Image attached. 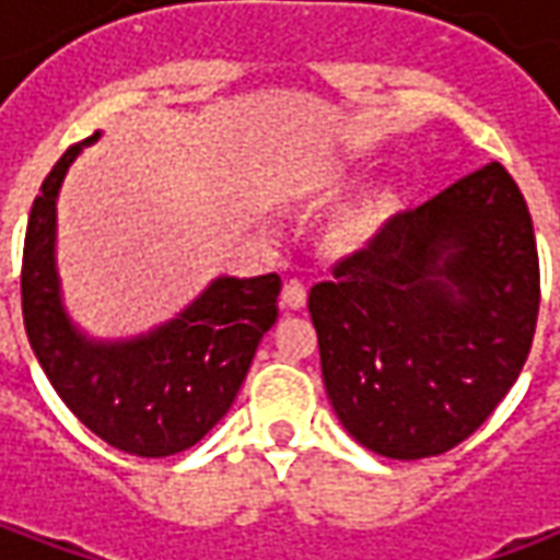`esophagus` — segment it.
<instances>
[{
	"mask_svg": "<svg viewBox=\"0 0 560 560\" xmlns=\"http://www.w3.org/2000/svg\"><path fill=\"white\" fill-rule=\"evenodd\" d=\"M305 300H308V288H305V281L291 279L284 284V291H281V303L288 305V308H305Z\"/></svg>",
	"mask_w": 560,
	"mask_h": 560,
	"instance_id": "esophagus-1",
	"label": "esophagus"
}]
</instances>
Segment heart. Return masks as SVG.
Here are the masks:
<instances>
[{
  "label": "heart",
  "mask_w": 560,
  "mask_h": 560,
  "mask_svg": "<svg viewBox=\"0 0 560 560\" xmlns=\"http://www.w3.org/2000/svg\"><path fill=\"white\" fill-rule=\"evenodd\" d=\"M332 179H341V173H336ZM377 228H381V209H377V203H365L341 221L339 240L345 245H363L375 236Z\"/></svg>",
  "instance_id": "1"
}]
</instances>
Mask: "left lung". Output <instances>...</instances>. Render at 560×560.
I'll use <instances>...</instances> for the list:
<instances>
[{
    "instance_id": "8db88e82",
    "label": "left lung",
    "mask_w": 560,
    "mask_h": 560,
    "mask_svg": "<svg viewBox=\"0 0 560 560\" xmlns=\"http://www.w3.org/2000/svg\"><path fill=\"white\" fill-rule=\"evenodd\" d=\"M341 425L387 458L441 456L516 384L540 312L534 221L489 161L396 212L308 293Z\"/></svg>"
}]
</instances>
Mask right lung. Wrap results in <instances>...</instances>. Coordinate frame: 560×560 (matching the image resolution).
<instances>
[{
	"label": "right lung",
	"mask_w": 560,
	"mask_h": 560,
	"mask_svg": "<svg viewBox=\"0 0 560 560\" xmlns=\"http://www.w3.org/2000/svg\"><path fill=\"white\" fill-rule=\"evenodd\" d=\"M78 152L80 143L66 149L32 203L20 269L26 336L59 399L90 432L131 456H173L231 411L257 345L279 317L281 279H219L149 336L86 341L62 308L54 264L56 195Z\"/></svg>",
	"instance_id": "obj_1"
}]
</instances>
